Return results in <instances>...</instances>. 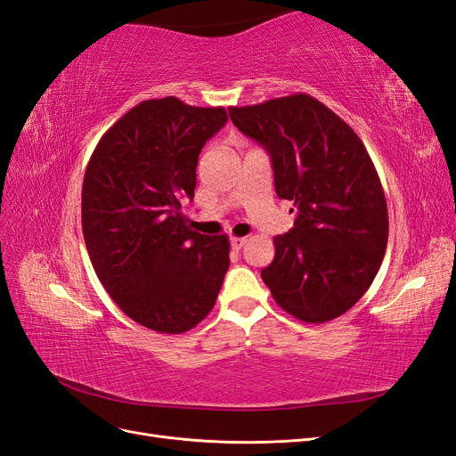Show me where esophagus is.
<instances>
[{
	"label": "esophagus",
	"instance_id": "34e87169",
	"mask_svg": "<svg viewBox=\"0 0 456 456\" xmlns=\"http://www.w3.org/2000/svg\"><path fill=\"white\" fill-rule=\"evenodd\" d=\"M230 243H232L233 249L240 251L241 247L247 243V238H238V236H232V238H230Z\"/></svg>",
	"mask_w": 456,
	"mask_h": 456
}]
</instances>
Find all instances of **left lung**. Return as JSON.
Returning <instances> with one entry per match:
<instances>
[{"instance_id": "obj_1", "label": "left lung", "mask_w": 456, "mask_h": 456, "mask_svg": "<svg viewBox=\"0 0 456 456\" xmlns=\"http://www.w3.org/2000/svg\"><path fill=\"white\" fill-rule=\"evenodd\" d=\"M228 112L268 150L275 191L297 211L293 230L273 238L262 281L297 320H335L365 295L388 243V207L369 151L346 121L306 93Z\"/></svg>"}]
</instances>
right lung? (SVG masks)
I'll return each instance as SVG.
<instances>
[{"label": "right lung", "mask_w": 456, "mask_h": 456, "mask_svg": "<svg viewBox=\"0 0 456 456\" xmlns=\"http://www.w3.org/2000/svg\"><path fill=\"white\" fill-rule=\"evenodd\" d=\"M223 106L176 96L142 101L96 144L81 188V228L93 268L116 305L163 335L194 329L215 306L230 241L188 228L200 151L224 127Z\"/></svg>", "instance_id": "obj_1"}]
</instances>
